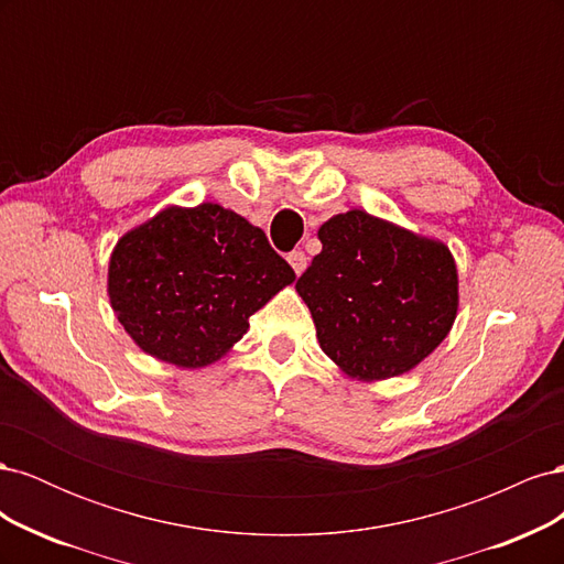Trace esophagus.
I'll return each mask as SVG.
<instances>
[{"mask_svg": "<svg viewBox=\"0 0 564 564\" xmlns=\"http://www.w3.org/2000/svg\"><path fill=\"white\" fill-rule=\"evenodd\" d=\"M286 261H289V265L294 268L296 275H301V272L305 270V265H308V256H305L303 251H292V253L286 256Z\"/></svg>", "mask_w": 564, "mask_h": 564, "instance_id": "obj_1", "label": "esophagus"}]
</instances>
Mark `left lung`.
Wrapping results in <instances>:
<instances>
[{"label": "left lung", "instance_id": "8db88e82", "mask_svg": "<svg viewBox=\"0 0 564 564\" xmlns=\"http://www.w3.org/2000/svg\"><path fill=\"white\" fill-rule=\"evenodd\" d=\"M296 282L324 355L357 381L412 371L452 332L458 270L445 242L350 209L324 220Z\"/></svg>", "mask_w": 564, "mask_h": 564}]
</instances>
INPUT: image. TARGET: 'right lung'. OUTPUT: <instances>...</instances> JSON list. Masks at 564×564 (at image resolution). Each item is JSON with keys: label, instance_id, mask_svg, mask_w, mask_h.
I'll return each instance as SVG.
<instances>
[{"label": "right lung", "instance_id": "1", "mask_svg": "<svg viewBox=\"0 0 564 564\" xmlns=\"http://www.w3.org/2000/svg\"><path fill=\"white\" fill-rule=\"evenodd\" d=\"M294 280L245 216L214 202L172 204L119 237L108 299L143 352L195 371L226 357L249 317Z\"/></svg>", "mask_w": 564, "mask_h": 564}]
</instances>
